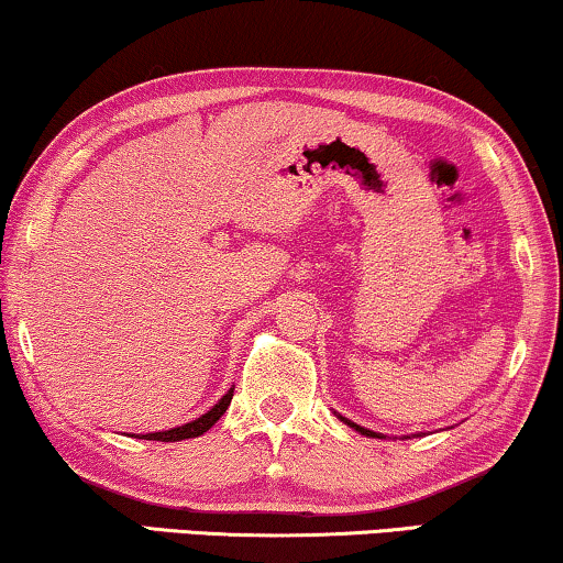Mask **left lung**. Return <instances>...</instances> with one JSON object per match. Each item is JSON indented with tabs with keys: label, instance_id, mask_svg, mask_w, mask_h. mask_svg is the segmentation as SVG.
Masks as SVG:
<instances>
[{
	"label": "left lung",
	"instance_id": "obj_1",
	"mask_svg": "<svg viewBox=\"0 0 563 563\" xmlns=\"http://www.w3.org/2000/svg\"><path fill=\"white\" fill-rule=\"evenodd\" d=\"M334 416L339 418V421H344L346 426H350L352 431H357V433H362V437H367V439H385L383 433H377V431H369V429H364V426H360V423H354V421H350V418H344L342 413H336L334 410ZM413 437H421V433H413ZM410 439V437H408Z\"/></svg>",
	"mask_w": 563,
	"mask_h": 563
}]
</instances>
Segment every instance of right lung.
Returning a JSON list of instances; mask_svg holds the SVG:
<instances>
[{"instance_id":"1","label":"right lung","mask_w":563,"mask_h":563,"mask_svg":"<svg viewBox=\"0 0 563 563\" xmlns=\"http://www.w3.org/2000/svg\"><path fill=\"white\" fill-rule=\"evenodd\" d=\"M232 395H234V387H229V390L224 393V398H221L217 406H211L209 410H206L203 416L196 418V421L191 423H184V426H176V429H168V431H155V433H145L147 441H184V439H196L201 437V433H206L211 429L213 423L219 421L221 416L227 413L229 402H232ZM142 439V437H140Z\"/></svg>"}]
</instances>
